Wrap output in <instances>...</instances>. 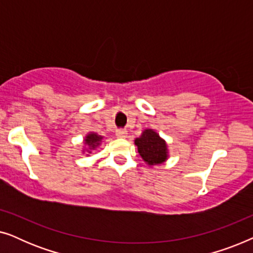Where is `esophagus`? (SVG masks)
I'll return each instance as SVG.
<instances>
[{"label":"esophagus","mask_w":253,"mask_h":253,"mask_svg":"<svg viewBox=\"0 0 253 253\" xmlns=\"http://www.w3.org/2000/svg\"><path fill=\"white\" fill-rule=\"evenodd\" d=\"M126 134H127L126 130H124V129H119V130H116V132H115V136L117 138H126Z\"/></svg>","instance_id":"esophagus-1"}]
</instances>
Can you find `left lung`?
Listing matches in <instances>:
<instances>
[{
	"instance_id": "1",
	"label": "left lung",
	"mask_w": 253,
	"mask_h": 253,
	"mask_svg": "<svg viewBox=\"0 0 253 253\" xmlns=\"http://www.w3.org/2000/svg\"><path fill=\"white\" fill-rule=\"evenodd\" d=\"M134 144L138 153L148 166L161 165L168 159L167 144L154 130H144L141 136L134 139Z\"/></svg>"
}]
</instances>
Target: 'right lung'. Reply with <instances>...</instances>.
I'll use <instances>...</instances> for the list:
<instances>
[{"instance_id":"obj_1","label":"right lung","mask_w":253,"mask_h":253,"mask_svg":"<svg viewBox=\"0 0 253 253\" xmlns=\"http://www.w3.org/2000/svg\"><path fill=\"white\" fill-rule=\"evenodd\" d=\"M101 140H102V136H99V134H96L94 132H89L84 139L85 145L88 147L87 148L88 153H91L92 150H95V148L100 145V143H101Z\"/></svg>"}]
</instances>
